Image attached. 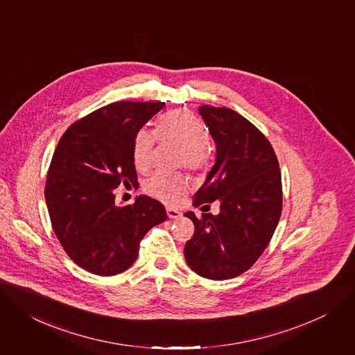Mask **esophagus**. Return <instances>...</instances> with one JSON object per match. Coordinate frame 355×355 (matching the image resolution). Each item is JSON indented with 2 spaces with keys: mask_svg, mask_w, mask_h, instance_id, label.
Wrapping results in <instances>:
<instances>
[{
  "mask_svg": "<svg viewBox=\"0 0 355 355\" xmlns=\"http://www.w3.org/2000/svg\"><path fill=\"white\" fill-rule=\"evenodd\" d=\"M167 215H168L170 218H173V219H177V218H180L182 214H181L178 209H174V208H167Z\"/></svg>",
  "mask_w": 355,
  "mask_h": 355,
  "instance_id": "34e87169",
  "label": "esophagus"
}]
</instances>
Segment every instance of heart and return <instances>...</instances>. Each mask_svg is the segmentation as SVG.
Instances as JSON below:
<instances>
[{
  "instance_id": "1",
  "label": "heart",
  "mask_w": 355,
  "mask_h": 355,
  "mask_svg": "<svg viewBox=\"0 0 355 355\" xmlns=\"http://www.w3.org/2000/svg\"><path fill=\"white\" fill-rule=\"evenodd\" d=\"M157 137L163 141H174L182 148L181 164L191 171H202L209 166L211 150L208 146V127L191 112L174 110L161 116L155 127ZM155 135L147 128L137 132L133 140V163L139 171H148L154 163ZM144 191L155 200L175 204L188 188V180L182 174L155 173L144 185Z\"/></svg>"
}]
</instances>
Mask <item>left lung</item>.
<instances>
[{"instance_id": "obj_1", "label": "left lung", "mask_w": 355, "mask_h": 355, "mask_svg": "<svg viewBox=\"0 0 355 355\" xmlns=\"http://www.w3.org/2000/svg\"><path fill=\"white\" fill-rule=\"evenodd\" d=\"M216 144V161L194 207L219 200V214L197 218L185 243L188 266L212 280L246 272L269 245L282 215V177L275 150L249 120L228 107L198 109ZM202 207V208H204Z\"/></svg>"}]
</instances>
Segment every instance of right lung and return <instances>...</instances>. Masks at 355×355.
<instances>
[{
	"mask_svg": "<svg viewBox=\"0 0 355 355\" xmlns=\"http://www.w3.org/2000/svg\"><path fill=\"white\" fill-rule=\"evenodd\" d=\"M164 102H116L76 120L60 137L45 184L52 230L71 259L99 276H113L137 259L140 242L168 216L140 196L117 205L113 191L136 185L133 140Z\"/></svg>",
	"mask_w": 355,
	"mask_h": 355,
	"instance_id": "1",
	"label": "right lung"
}]
</instances>
